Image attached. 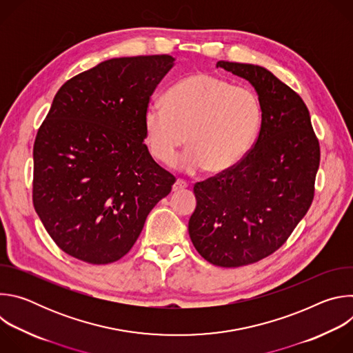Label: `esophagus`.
Segmentation results:
<instances>
[{
    "label": "esophagus",
    "mask_w": 353,
    "mask_h": 353,
    "mask_svg": "<svg viewBox=\"0 0 353 353\" xmlns=\"http://www.w3.org/2000/svg\"><path fill=\"white\" fill-rule=\"evenodd\" d=\"M187 183L184 181V180H181V179H177L176 181H174V184H173V191L176 192V191H181V190H184V188H187Z\"/></svg>",
    "instance_id": "1"
}]
</instances>
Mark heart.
Instances as JSON below:
<instances>
[{"instance_id": "1", "label": "heart", "mask_w": 353, "mask_h": 353, "mask_svg": "<svg viewBox=\"0 0 353 353\" xmlns=\"http://www.w3.org/2000/svg\"><path fill=\"white\" fill-rule=\"evenodd\" d=\"M261 124L257 96L247 88L205 72L174 83L165 103H149L143 113L150 154L170 162L188 135L190 146L173 166L196 173H222L234 168L250 150Z\"/></svg>"}]
</instances>
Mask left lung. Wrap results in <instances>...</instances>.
<instances>
[{"label": "left lung", "instance_id": "obj_1", "mask_svg": "<svg viewBox=\"0 0 353 353\" xmlns=\"http://www.w3.org/2000/svg\"><path fill=\"white\" fill-rule=\"evenodd\" d=\"M259 94L261 128L254 148L232 169L194 185L188 234L218 267L260 261L278 250L309 211L320 146L301 97L271 71L218 61Z\"/></svg>", "mask_w": 353, "mask_h": 353}]
</instances>
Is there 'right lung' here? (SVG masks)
Instances as JSON below:
<instances>
[{"mask_svg": "<svg viewBox=\"0 0 353 353\" xmlns=\"http://www.w3.org/2000/svg\"><path fill=\"white\" fill-rule=\"evenodd\" d=\"M174 59H112L67 81L33 146V205L74 259L125 256L174 177L150 157L143 113Z\"/></svg>", "mask_w": 353, "mask_h": 353, "instance_id": "right-lung-1", "label": "right lung"}]
</instances>
